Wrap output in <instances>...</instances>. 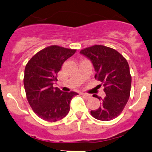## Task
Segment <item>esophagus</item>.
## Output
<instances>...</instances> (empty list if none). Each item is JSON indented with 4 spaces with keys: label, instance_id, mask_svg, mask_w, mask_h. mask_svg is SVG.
I'll use <instances>...</instances> for the list:
<instances>
[{
    "label": "esophagus",
    "instance_id": "34e87169",
    "mask_svg": "<svg viewBox=\"0 0 152 152\" xmlns=\"http://www.w3.org/2000/svg\"><path fill=\"white\" fill-rule=\"evenodd\" d=\"M82 95L84 97H85L86 99H88L91 98V95L90 94H82Z\"/></svg>",
    "mask_w": 152,
    "mask_h": 152
}]
</instances>
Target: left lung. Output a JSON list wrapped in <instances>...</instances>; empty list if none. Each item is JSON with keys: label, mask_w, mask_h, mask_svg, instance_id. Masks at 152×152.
Wrapping results in <instances>:
<instances>
[{"label": "left lung", "mask_w": 152, "mask_h": 152, "mask_svg": "<svg viewBox=\"0 0 152 152\" xmlns=\"http://www.w3.org/2000/svg\"><path fill=\"white\" fill-rule=\"evenodd\" d=\"M80 53L92 61L95 79L104 86V99L94 95L102 101L101 106L91 114L96 120L109 121L118 117L130 96L132 76L127 60L118 51L103 45H96L82 49Z\"/></svg>", "instance_id": "1"}]
</instances>
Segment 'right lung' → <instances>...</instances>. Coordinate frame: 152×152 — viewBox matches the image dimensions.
Returning a JSON list of instances; mask_svg holds the SVG:
<instances>
[{
  "mask_svg": "<svg viewBox=\"0 0 152 152\" xmlns=\"http://www.w3.org/2000/svg\"><path fill=\"white\" fill-rule=\"evenodd\" d=\"M76 52L75 49L51 45L35 54L25 67L26 99L35 114L45 121L56 122L65 117L72 98L78 95L53 86L63 63Z\"/></svg>",
  "mask_w": 152,
  "mask_h": 152,
  "instance_id": "obj_1",
  "label": "right lung"
}]
</instances>
